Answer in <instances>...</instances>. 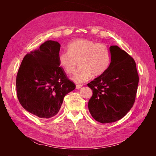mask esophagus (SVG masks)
Masks as SVG:
<instances>
[{
	"label": "esophagus",
	"mask_w": 156,
	"mask_h": 156,
	"mask_svg": "<svg viewBox=\"0 0 156 156\" xmlns=\"http://www.w3.org/2000/svg\"><path fill=\"white\" fill-rule=\"evenodd\" d=\"M82 87V85L81 84H76V89H80Z\"/></svg>",
	"instance_id": "esophagus-1"
}]
</instances>
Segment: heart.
Listing matches in <instances>:
<instances>
[{
	"label": "heart",
	"instance_id": "b5f03b06",
	"mask_svg": "<svg viewBox=\"0 0 156 156\" xmlns=\"http://www.w3.org/2000/svg\"><path fill=\"white\" fill-rule=\"evenodd\" d=\"M68 52L58 55L60 66L67 73H72L79 60L80 68L74 73L72 80L76 83H83L90 78L92 75L101 74L110 63V51L102 43H96L88 39H78L67 45Z\"/></svg>",
	"mask_w": 156,
	"mask_h": 156
}]
</instances>
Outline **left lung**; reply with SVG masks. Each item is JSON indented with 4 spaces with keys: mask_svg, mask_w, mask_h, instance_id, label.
<instances>
[{
    "mask_svg": "<svg viewBox=\"0 0 156 156\" xmlns=\"http://www.w3.org/2000/svg\"><path fill=\"white\" fill-rule=\"evenodd\" d=\"M111 62L103 73L87 84L93 94L88 101L92 116L102 124L122 119L133 107L139 83L133 58L117 45L109 48Z\"/></svg>",
    "mask_w": 156,
    "mask_h": 156,
    "instance_id": "left-lung-1",
    "label": "left lung"
}]
</instances>
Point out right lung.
Returning <instances> with one entry per match:
<instances>
[{"label":"right lung","instance_id":"right-lung-1","mask_svg":"<svg viewBox=\"0 0 156 156\" xmlns=\"http://www.w3.org/2000/svg\"><path fill=\"white\" fill-rule=\"evenodd\" d=\"M60 44L48 40L25 56L16 77L19 101L26 111L42 119L55 116L64 96L75 88L59 66Z\"/></svg>","mask_w":156,"mask_h":156}]
</instances>
